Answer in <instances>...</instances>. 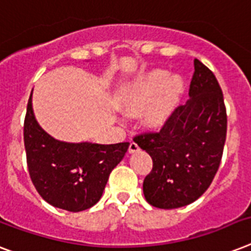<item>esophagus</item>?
<instances>
[{
	"label": "esophagus",
	"instance_id": "esophagus-1",
	"mask_svg": "<svg viewBox=\"0 0 251 251\" xmlns=\"http://www.w3.org/2000/svg\"><path fill=\"white\" fill-rule=\"evenodd\" d=\"M139 150H140L139 146H138V144H136L135 142H131V143H130V146H129V152H130V153L138 152V151H139Z\"/></svg>",
	"mask_w": 251,
	"mask_h": 251
}]
</instances>
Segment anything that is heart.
Segmentation results:
<instances>
[{
  "instance_id": "obj_1",
  "label": "heart",
  "mask_w": 251,
  "mask_h": 251,
  "mask_svg": "<svg viewBox=\"0 0 251 251\" xmlns=\"http://www.w3.org/2000/svg\"><path fill=\"white\" fill-rule=\"evenodd\" d=\"M183 91L179 77L169 78L164 71H153L138 78L126 93L125 109L140 113L147 108L144 121L150 126H160L170 117Z\"/></svg>"
}]
</instances>
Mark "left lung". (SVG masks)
<instances>
[{"mask_svg": "<svg viewBox=\"0 0 251 251\" xmlns=\"http://www.w3.org/2000/svg\"><path fill=\"white\" fill-rule=\"evenodd\" d=\"M189 85V99L173 111L160 131L134 136L150 154L152 170L143 182L147 202L158 209L192 203L213 182L227 135L223 93L214 73L199 59Z\"/></svg>", "mask_w": 251, "mask_h": 251, "instance_id": "left-lung-1", "label": "left lung"}]
</instances>
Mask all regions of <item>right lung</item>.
Returning a JSON list of instances; mask_svg holds the SVG:
<instances>
[{"instance_id": "obj_1", "label": "right lung", "mask_w": 251, "mask_h": 251, "mask_svg": "<svg viewBox=\"0 0 251 251\" xmlns=\"http://www.w3.org/2000/svg\"><path fill=\"white\" fill-rule=\"evenodd\" d=\"M129 144L66 143L54 139L34 119L30 94L24 120L26 165L34 188L52 206L73 213L94 206Z\"/></svg>"}]
</instances>
